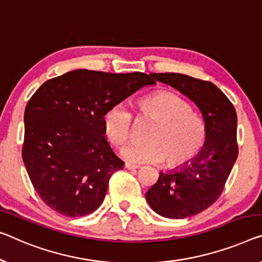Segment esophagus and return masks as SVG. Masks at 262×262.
<instances>
[{
  "label": "esophagus",
  "mask_w": 262,
  "mask_h": 262,
  "mask_svg": "<svg viewBox=\"0 0 262 262\" xmlns=\"http://www.w3.org/2000/svg\"><path fill=\"white\" fill-rule=\"evenodd\" d=\"M124 167H126L127 169H139V168H140V166H138V165H132V163H129V162H127L126 165H124Z\"/></svg>",
  "instance_id": "34e87169"
}]
</instances>
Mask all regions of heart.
I'll list each match as a JSON object with an SVG mask.
<instances>
[{
    "instance_id": "1",
    "label": "heart",
    "mask_w": 262,
    "mask_h": 262,
    "mask_svg": "<svg viewBox=\"0 0 262 262\" xmlns=\"http://www.w3.org/2000/svg\"><path fill=\"white\" fill-rule=\"evenodd\" d=\"M143 118L155 121L148 132L147 143H129L121 155L135 163H158L166 159L169 167L193 162L204 149L207 130L204 120L177 94L158 92L139 101ZM103 130L109 141L120 146L130 138L134 119L124 103L109 107L102 118Z\"/></svg>"
}]
</instances>
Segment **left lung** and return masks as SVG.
<instances>
[{
	"instance_id": "obj_1",
	"label": "left lung",
	"mask_w": 262,
	"mask_h": 262,
	"mask_svg": "<svg viewBox=\"0 0 262 262\" xmlns=\"http://www.w3.org/2000/svg\"><path fill=\"white\" fill-rule=\"evenodd\" d=\"M192 100L202 113L207 130L204 149L193 162L160 171L146 193L147 202L168 219L193 216L220 196L237 158L236 112L228 97L209 81L177 73L150 74Z\"/></svg>"
}]
</instances>
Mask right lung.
Listing matches in <instances>:
<instances>
[{"label":"right lung","mask_w":262,"mask_h":262,"mask_svg":"<svg viewBox=\"0 0 262 262\" xmlns=\"http://www.w3.org/2000/svg\"><path fill=\"white\" fill-rule=\"evenodd\" d=\"M155 81L143 73L76 69L46 81L27 103L22 159L42 201L62 215L93 213L124 162L104 138L102 118Z\"/></svg>","instance_id":"obj_1"}]
</instances>
